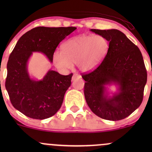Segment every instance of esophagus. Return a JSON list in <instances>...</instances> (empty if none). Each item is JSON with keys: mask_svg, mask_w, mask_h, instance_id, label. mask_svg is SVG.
<instances>
[{"mask_svg": "<svg viewBox=\"0 0 152 152\" xmlns=\"http://www.w3.org/2000/svg\"><path fill=\"white\" fill-rule=\"evenodd\" d=\"M81 75H79V74H74V75H73L72 78H71V79H72V81H75V80L81 79Z\"/></svg>", "mask_w": 152, "mask_h": 152, "instance_id": "34e87169", "label": "esophagus"}]
</instances>
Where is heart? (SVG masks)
<instances>
[{
	"instance_id": "obj_1",
	"label": "heart",
	"mask_w": 152,
	"mask_h": 152,
	"mask_svg": "<svg viewBox=\"0 0 152 152\" xmlns=\"http://www.w3.org/2000/svg\"><path fill=\"white\" fill-rule=\"evenodd\" d=\"M110 43L102 35H81L63 43L61 52L53 55L54 66L61 71H67L76 64L83 72H88L102 64L109 52Z\"/></svg>"
}]
</instances>
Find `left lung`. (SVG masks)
I'll list each match as a JSON object with an SVG mask.
<instances>
[{
  "label": "left lung",
  "instance_id": "left-lung-1",
  "mask_svg": "<svg viewBox=\"0 0 152 152\" xmlns=\"http://www.w3.org/2000/svg\"><path fill=\"white\" fill-rule=\"evenodd\" d=\"M109 40L107 55L97 69L82 76L84 96L92 111L99 117L118 121L139 107L144 96L147 74L140 50L117 29H91ZM114 85L117 91L110 92Z\"/></svg>",
  "mask_w": 152,
  "mask_h": 152
}]
</instances>
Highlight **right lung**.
Returning <instances> with one entry per match:
<instances>
[{"instance_id": "add662e5", "label": "right lung", "mask_w": 152, "mask_h": 152, "mask_svg": "<svg viewBox=\"0 0 152 152\" xmlns=\"http://www.w3.org/2000/svg\"><path fill=\"white\" fill-rule=\"evenodd\" d=\"M76 27H36L26 32L10 53L7 64L6 88L15 109L28 117L45 119L56 114L71 84L73 74L64 76L49 69L43 78L30 76L28 63L33 53H41L50 63L59 43Z\"/></svg>"}]
</instances>
